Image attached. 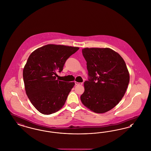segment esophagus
<instances>
[{
  "label": "esophagus",
  "mask_w": 151,
  "mask_h": 151,
  "mask_svg": "<svg viewBox=\"0 0 151 151\" xmlns=\"http://www.w3.org/2000/svg\"><path fill=\"white\" fill-rule=\"evenodd\" d=\"M75 85H77V86L83 85V83H79V82H77V81H75Z\"/></svg>",
  "instance_id": "esophagus-1"
}]
</instances>
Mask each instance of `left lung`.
<instances>
[{
  "label": "left lung",
  "instance_id": "1",
  "mask_svg": "<svg viewBox=\"0 0 151 151\" xmlns=\"http://www.w3.org/2000/svg\"><path fill=\"white\" fill-rule=\"evenodd\" d=\"M90 79L84 83L80 96L83 104L96 113L110 110L122 100L129 81V74L122 57L110 48H84Z\"/></svg>",
  "mask_w": 151,
  "mask_h": 151
}]
</instances>
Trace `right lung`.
<instances>
[{
  "label": "right lung",
  "mask_w": 151,
  "mask_h": 151,
  "mask_svg": "<svg viewBox=\"0 0 151 151\" xmlns=\"http://www.w3.org/2000/svg\"><path fill=\"white\" fill-rule=\"evenodd\" d=\"M78 47L48 44L33 51L23 69L26 94L36 109L45 115L59 111L65 105L74 82L56 79L66 60Z\"/></svg>",
  "instance_id": "obj_1"
}]
</instances>
